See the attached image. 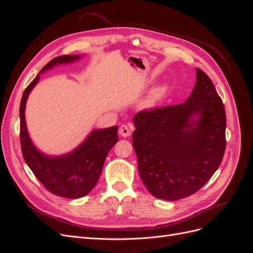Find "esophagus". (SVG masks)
I'll return each mask as SVG.
<instances>
[{
    "label": "esophagus",
    "mask_w": 253,
    "mask_h": 253,
    "mask_svg": "<svg viewBox=\"0 0 253 253\" xmlns=\"http://www.w3.org/2000/svg\"><path fill=\"white\" fill-rule=\"evenodd\" d=\"M119 134H120V136H122V137H128L129 135H131V129L128 128L127 126L122 125V126L119 127Z\"/></svg>",
    "instance_id": "1"
}]
</instances>
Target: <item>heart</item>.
<instances>
[{
    "label": "heart",
    "mask_w": 253,
    "mask_h": 253,
    "mask_svg": "<svg viewBox=\"0 0 253 253\" xmlns=\"http://www.w3.org/2000/svg\"><path fill=\"white\" fill-rule=\"evenodd\" d=\"M165 90H166L165 86H158L154 89H152L149 96L145 98V100L143 101V104L145 106H152L153 104H155L159 99L163 97V95L165 94Z\"/></svg>",
    "instance_id": "b5f03b06"
}]
</instances>
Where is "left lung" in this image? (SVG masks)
Listing matches in <instances>:
<instances>
[{
    "label": "left lung",
    "instance_id": "8db88e82",
    "mask_svg": "<svg viewBox=\"0 0 253 253\" xmlns=\"http://www.w3.org/2000/svg\"><path fill=\"white\" fill-rule=\"evenodd\" d=\"M133 121L139 175L157 198L177 201L194 194L223 160L225 108L211 79L200 68L185 102L141 111Z\"/></svg>",
    "mask_w": 253,
    "mask_h": 253
}]
</instances>
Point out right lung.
<instances>
[{
	"label": "right lung",
	"instance_id": "obj_1",
	"mask_svg": "<svg viewBox=\"0 0 253 253\" xmlns=\"http://www.w3.org/2000/svg\"><path fill=\"white\" fill-rule=\"evenodd\" d=\"M78 55L60 56L45 65L23 93L20 104V141L25 163L36 177L50 193L65 198H80L93 189L100 177L104 160L118 141V126L94 129L78 148L61 156H48L38 150L27 132L25 106L40 74L55 65L75 62Z\"/></svg>",
	"mask_w": 253,
	"mask_h": 253
}]
</instances>
